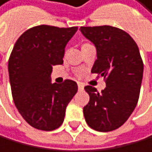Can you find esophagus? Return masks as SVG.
Returning a JSON list of instances; mask_svg holds the SVG:
<instances>
[{
  "mask_svg": "<svg viewBox=\"0 0 152 152\" xmlns=\"http://www.w3.org/2000/svg\"><path fill=\"white\" fill-rule=\"evenodd\" d=\"M77 86H78V90H83L84 88V84L81 83V82H77Z\"/></svg>",
  "mask_w": 152,
  "mask_h": 152,
  "instance_id": "obj_1",
  "label": "esophagus"
}]
</instances>
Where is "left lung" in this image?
<instances>
[{
    "instance_id": "1",
    "label": "left lung",
    "mask_w": 152,
    "mask_h": 152,
    "mask_svg": "<svg viewBox=\"0 0 152 152\" xmlns=\"http://www.w3.org/2000/svg\"><path fill=\"white\" fill-rule=\"evenodd\" d=\"M80 32L97 49L92 74L104 77L107 87L101 93L85 86L89 102L83 107L86 123L99 132L119 128L137 106L144 73L139 47L129 34L113 26L80 27Z\"/></svg>"
}]
</instances>
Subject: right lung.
Wrapping results in <instances>:
<instances>
[{
    "instance_id": "right-lung-1",
    "label": "right lung",
    "mask_w": 152,
    "mask_h": 152,
    "mask_svg": "<svg viewBox=\"0 0 152 152\" xmlns=\"http://www.w3.org/2000/svg\"><path fill=\"white\" fill-rule=\"evenodd\" d=\"M77 27L39 25L19 37L8 59L11 94L22 117L32 127L52 131L63 123L77 82L51 83L52 67L63 64L65 46Z\"/></svg>"
}]
</instances>
